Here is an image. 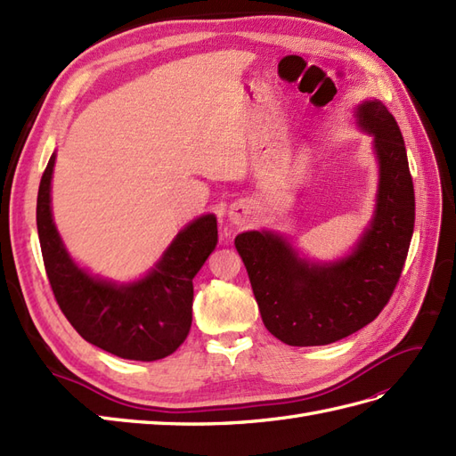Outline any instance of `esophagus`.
Returning <instances> with one entry per match:
<instances>
[{"label": "esophagus", "mask_w": 456, "mask_h": 456, "mask_svg": "<svg viewBox=\"0 0 456 456\" xmlns=\"http://www.w3.org/2000/svg\"><path fill=\"white\" fill-rule=\"evenodd\" d=\"M250 214H252L250 204L240 200V202H235V204L231 206V209H229V219H231L235 225H244V224H247V221L250 219Z\"/></svg>", "instance_id": "1"}]
</instances>
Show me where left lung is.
I'll return each instance as SVG.
<instances>
[{"mask_svg":"<svg viewBox=\"0 0 456 456\" xmlns=\"http://www.w3.org/2000/svg\"><path fill=\"white\" fill-rule=\"evenodd\" d=\"M356 119L373 136L379 186L376 216L346 258L310 264L270 231H247L235 239L264 325L290 346L330 345L376 320L399 283L411 247L414 184L401 128L378 100L360 103Z\"/></svg>","mask_w":456,"mask_h":456,"instance_id":"obj_1","label":"left lung"}]
</instances>
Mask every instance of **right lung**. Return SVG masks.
I'll list each match as a JSON object with an SVG mask.
<instances>
[{"instance_id":"add662e5","label":"right lung","mask_w":456,"mask_h":456,"mask_svg":"<svg viewBox=\"0 0 456 456\" xmlns=\"http://www.w3.org/2000/svg\"><path fill=\"white\" fill-rule=\"evenodd\" d=\"M55 154L42 175L37 225L53 297L85 341L126 360H159L177 350L192 323V279L217 244L208 214L186 225L146 277L115 285L88 275L67 254L55 229L50 189Z\"/></svg>"}]
</instances>
